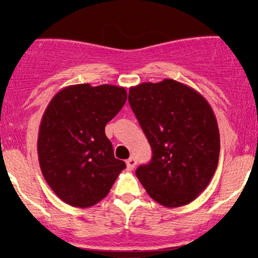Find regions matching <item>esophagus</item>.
<instances>
[{"instance_id": "obj_1", "label": "esophagus", "mask_w": 258, "mask_h": 258, "mask_svg": "<svg viewBox=\"0 0 258 258\" xmlns=\"http://www.w3.org/2000/svg\"><path fill=\"white\" fill-rule=\"evenodd\" d=\"M126 165L128 170H133L136 165H137V160H136V158H133V156H131L128 160H126Z\"/></svg>"}]
</instances>
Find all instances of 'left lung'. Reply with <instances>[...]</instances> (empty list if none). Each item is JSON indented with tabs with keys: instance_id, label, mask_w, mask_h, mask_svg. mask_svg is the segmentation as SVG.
<instances>
[{
	"instance_id": "1",
	"label": "left lung",
	"mask_w": 258,
	"mask_h": 258,
	"mask_svg": "<svg viewBox=\"0 0 258 258\" xmlns=\"http://www.w3.org/2000/svg\"><path fill=\"white\" fill-rule=\"evenodd\" d=\"M128 102L153 150L136 176L153 200L179 207L197 199L214 177L220 131L209 102L178 81L143 82L130 88Z\"/></svg>"
}]
</instances>
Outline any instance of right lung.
Segmentation results:
<instances>
[{
    "instance_id": "obj_1",
    "label": "right lung",
    "mask_w": 258,
    "mask_h": 258,
    "mask_svg": "<svg viewBox=\"0 0 258 258\" xmlns=\"http://www.w3.org/2000/svg\"><path fill=\"white\" fill-rule=\"evenodd\" d=\"M126 99L123 87L80 84L60 90L47 105L38 130V162L46 182L68 205H96L126 167L105 136V125Z\"/></svg>"
}]
</instances>
